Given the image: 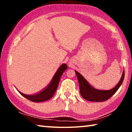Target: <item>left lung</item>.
Returning a JSON list of instances; mask_svg holds the SVG:
<instances>
[{"label": "left lung", "mask_w": 132, "mask_h": 132, "mask_svg": "<svg viewBox=\"0 0 132 132\" xmlns=\"http://www.w3.org/2000/svg\"><path fill=\"white\" fill-rule=\"evenodd\" d=\"M75 72L79 81L80 92L81 96L84 99L93 102H104L110 98L121 86L125 77L123 71L120 80L114 88L110 90H100L91 87L82 76L77 71L75 70Z\"/></svg>", "instance_id": "1"}]
</instances>
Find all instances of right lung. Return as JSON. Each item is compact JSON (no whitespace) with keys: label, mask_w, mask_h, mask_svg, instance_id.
Segmentation results:
<instances>
[{"label":"right lung","mask_w":132,"mask_h":132,"mask_svg":"<svg viewBox=\"0 0 132 132\" xmlns=\"http://www.w3.org/2000/svg\"><path fill=\"white\" fill-rule=\"evenodd\" d=\"M67 68H68V66L66 64H62L57 69L54 76L52 78L51 83L45 88H44L43 90L40 91L38 93H37L34 95H26L24 94L20 93V91L19 92L23 97L32 102H39L47 101V100L51 99L54 95L58 85H59V82L62 75L64 70H66Z\"/></svg>","instance_id":"right-lung-1"}]
</instances>
